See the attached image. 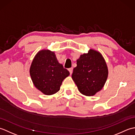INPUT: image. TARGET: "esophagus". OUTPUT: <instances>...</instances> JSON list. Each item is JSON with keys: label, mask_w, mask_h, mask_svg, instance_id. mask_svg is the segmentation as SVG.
Here are the masks:
<instances>
[{"label": "esophagus", "mask_w": 135, "mask_h": 135, "mask_svg": "<svg viewBox=\"0 0 135 135\" xmlns=\"http://www.w3.org/2000/svg\"><path fill=\"white\" fill-rule=\"evenodd\" d=\"M68 71H69L70 75H71V74H72V73H73V68H68Z\"/></svg>", "instance_id": "1"}]
</instances>
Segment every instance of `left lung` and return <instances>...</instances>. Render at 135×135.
I'll return each mask as SVG.
<instances>
[{"label":"left lung","mask_w":135,"mask_h":135,"mask_svg":"<svg viewBox=\"0 0 135 135\" xmlns=\"http://www.w3.org/2000/svg\"><path fill=\"white\" fill-rule=\"evenodd\" d=\"M74 68L72 78L80 93L94 96L104 86L108 77V68L102 54L93 49L80 56Z\"/></svg>","instance_id":"left-lung-1"}]
</instances>
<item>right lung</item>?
Wrapping results in <instances>:
<instances>
[{
    "mask_svg": "<svg viewBox=\"0 0 135 135\" xmlns=\"http://www.w3.org/2000/svg\"><path fill=\"white\" fill-rule=\"evenodd\" d=\"M30 73L35 86L46 95L57 93L63 80L70 75L69 71L59 62L54 52L45 49L36 54Z\"/></svg>",
    "mask_w": 135,
    "mask_h": 135,
    "instance_id": "obj_1",
    "label": "right lung"
}]
</instances>
